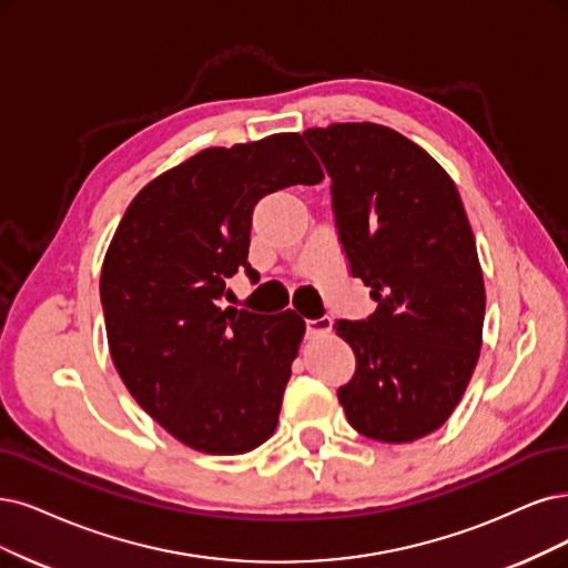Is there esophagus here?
I'll return each instance as SVG.
<instances>
[{
  "label": "esophagus",
  "mask_w": 568,
  "mask_h": 568,
  "mask_svg": "<svg viewBox=\"0 0 568 568\" xmlns=\"http://www.w3.org/2000/svg\"><path fill=\"white\" fill-rule=\"evenodd\" d=\"M332 329V318L329 316H321V318H308L306 321V332L311 334H325Z\"/></svg>",
  "instance_id": "esophagus-1"
}]
</instances>
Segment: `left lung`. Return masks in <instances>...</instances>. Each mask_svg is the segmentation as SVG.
Returning <instances> with one entry per match:
<instances>
[{"label": "left lung", "mask_w": 568, "mask_h": 568, "mask_svg": "<svg viewBox=\"0 0 568 568\" xmlns=\"http://www.w3.org/2000/svg\"><path fill=\"white\" fill-rule=\"evenodd\" d=\"M304 140L332 180L351 276L376 311L334 329L355 353L337 390L348 424L379 443H414L460 403L481 348L485 281L452 178L379 123H332Z\"/></svg>", "instance_id": "obj_1"}]
</instances>
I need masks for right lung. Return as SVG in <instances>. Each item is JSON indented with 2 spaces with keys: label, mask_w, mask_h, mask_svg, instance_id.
Returning <instances> with one entry per match:
<instances>
[{
  "label": "right lung",
  "mask_w": 568,
  "mask_h": 568,
  "mask_svg": "<svg viewBox=\"0 0 568 568\" xmlns=\"http://www.w3.org/2000/svg\"><path fill=\"white\" fill-rule=\"evenodd\" d=\"M321 180L300 133L210 146L146 184L119 222L100 273L110 353L135 403L182 445L231 456L276 430L306 325L295 311L222 302L226 278L252 273L257 201Z\"/></svg>",
  "instance_id": "obj_1"
}]
</instances>
